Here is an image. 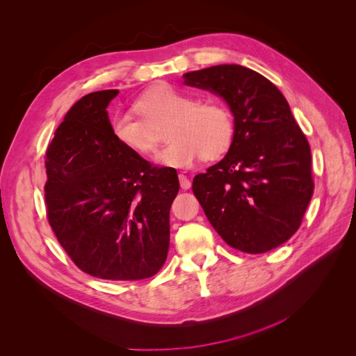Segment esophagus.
<instances>
[{
  "label": "esophagus",
  "mask_w": 356,
  "mask_h": 356,
  "mask_svg": "<svg viewBox=\"0 0 356 356\" xmlns=\"http://www.w3.org/2000/svg\"><path fill=\"white\" fill-rule=\"evenodd\" d=\"M179 180H180V187L183 188V191H187V188H191L192 183L184 175H179Z\"/></svg>",
  "instance_id": "obj_1"
}]
</instances>
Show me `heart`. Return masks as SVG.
Masks as SVG:
<instances>
[{
	"mask_svg": "<svg viewBox=\"0 0 356 356\" xmlns=\"http://www.w3.org/2000/svg\"><path fill=\"white\" fill-rule=\"evenodd\" d=\"M133 111L111 117V133L122 146L147 154L156 146V129L169 123L172 143L157 153V161L169 168H191L195 161L216 159L232 143L233 120L229 110L216 102H199L177 88L157 87L136 102Z\"/></svg>",
	"mask_w": 356,
	"mask_h": 356,
	"instance_id": "1",
	"label": "heart"
}]
</instances>
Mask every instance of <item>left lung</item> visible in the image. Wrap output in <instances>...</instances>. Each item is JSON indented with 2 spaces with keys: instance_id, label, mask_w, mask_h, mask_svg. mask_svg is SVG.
Wrapping results in <instances>:
<instances>
[{
  "instance_id": "1",
  "label": "left lung",
  "mask_w": 356,
  "mask_h": 356,
  "mask_svg": "<svg viewBox=\"0 0 356 356\" xmlns=\"http://www.w3.org/2000/svg\"><path fill=\"white\" fill-rule=\"evenodd\" d=\"M183 79L222 97L234 118L226 156L193 179L210 225L246 253L285 243L314 193L311 147L286 99L266 77L238 64L191 71Z\"/></svg>"
}]
</instances>
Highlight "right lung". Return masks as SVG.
<instances>
[{"label":"right lung","instance_id":"obj_1","mask_svg":"<svg viewBox=\"0 0 356 356\" xmlns=\"http://www.w3.org/2000/svg\"><path fill=\"white\" fill-rule=\"evenodd\" d=\"M117 94H87L57 127L45 154L47 216L83 272L140 280L156 275L168 257L179 177L114 138L106 108Z\"/></svg>","mask_w":356,"mask_h":356}]
</instances>
